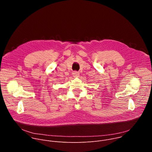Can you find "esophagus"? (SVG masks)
I'll list each match as a JSON object with an SVG mask.
<instances>
[{
    "label": "esophagus",
    "mask_w": 152,
    "mask_h": 152,
    "mask_svg": "<svg viewBox=\"0 0 152 152\" xmlns=\"http://www.w3.org/2000/svg\"><path fill=\"white\" fill-rule=\"evenodd\" d=\"M73 77H77L79 76V73L77 72H74L73 73Z\"/></svg>",
    "instance_id": "esophagus-1"
}]
</instances>
